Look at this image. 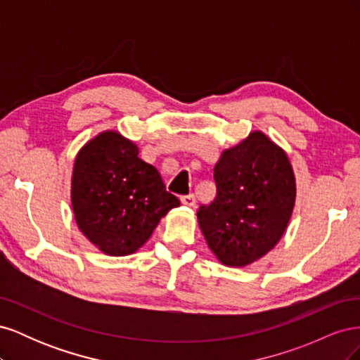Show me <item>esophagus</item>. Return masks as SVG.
I'll list each match as a JSON object with an SVG mask.
<instances>
[{
    "label": "esophagus",
    "instance_id": "34e87169",
    "mask_svg": "<svg viewBox=\"0 0 360 360\" xmlns=\"http://www.w3.org/2000/svg\"><path fill=\"white\" fill-rule=\"evenodd\" d=\"M180 201L183 205H188V207H193L195 205V195L193 193H188V195H183V197H180Z\"/></svg>",
    "mask_w": 360,
    "mask_h": 360
}]
</instances>
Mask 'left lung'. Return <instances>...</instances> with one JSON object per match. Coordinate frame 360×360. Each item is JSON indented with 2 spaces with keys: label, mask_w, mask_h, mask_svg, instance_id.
Here are the masks:
<instances>
[{
  "label": "left lung",
  "mask_w": 360,
  "mask_h": 360,
  "mask_svg": "<svg viewBox=\"0 0 360 360\" xmlns=\"http://www.w3.org/2000/svg\"><path fill=\"white\" fill-rule=\"evenodd\" d=\"M213 176L216 197L197 212L214 257L228 267H246L284 236L296 202L291 162L264 132L254 130L222 151Z\"/></svg>",
  "instance_id": "left-lung-1"
}]
</instances>
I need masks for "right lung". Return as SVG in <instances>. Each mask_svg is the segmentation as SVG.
<instances>
[{
	"label": "right lung",
	"mask_w": 360,
	"mask_h": 360,
	"mask_svg": "<svg viewBox=\"0 0 360 360\" xmlns=\"http://www.w3.org/2000/svg\"><path fill=\"white\" fill-rule=\"evenodd\" d=\"M138 146L117 130H103L76 155L70 200L79 231L103 254L136 252L180 201L144 162Z\"/></svg>",
	"instance_id": "right-lung-1"
}]
</instances>
